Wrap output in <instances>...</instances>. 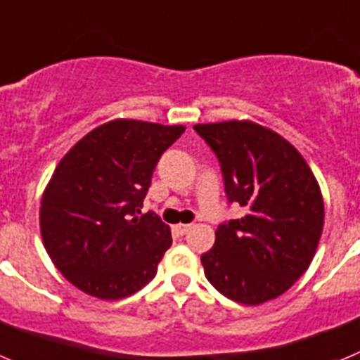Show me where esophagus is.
Segmentation results:
<instances>
[{
    "mask_svg": "<svg viewBox=\"0 0 360 360\" xmlns=\"http://www.w3.org/2000/svg\"><path fill=\"white\" fill-rule=\"evenodd\" d=\"M190 228H192L190 224H177V226H174V231H176L177 235H184V233H188V229Z\"/></svg>",
    "mask_w": 360,
    "mask_h": 360,
    "instance_id": "esophagus-1",
    "label": "esophagus"
}]
</instances>
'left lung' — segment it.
<instances>
[{
    "label": "left lung",
    "mask_w": 360,
    "mask_h": 360,
    "mask_svg": "<svg viewBox=\"0 0 360 360\" xmlns=\"http://www.w3.org/2000/svg\"><path fill=\"white\" fill-rule=\"evenodd\" d=\"M215 152L229 202L242 219L215 231L200 257L210 283L242 305H260L289 290L316 255L325 204L312 170L278 132L229 120L193 125Z\"/></svg>",
    "instance_id": "obj_1"
}]
</instances>
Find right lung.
I'll use <instances>...</instances> for the list:
<instances>
[{"label": "right lung", "mask_w": 360, "mask_h": 360, "mask_svg": "<svg viewBox=\"0 0 360 360\" xmlns=\"http://www.w3.org/2000/svg\"><path fill=\"white\" fill-rule=\"evenodd\" d=\"M183 132V125L112 120L57 165L39 224L51 262L77 289L122 300L156 276L172 235L156 213H140L161 154Z\"/></svg>", "instance_id": "add662e5"}]
</instances>
